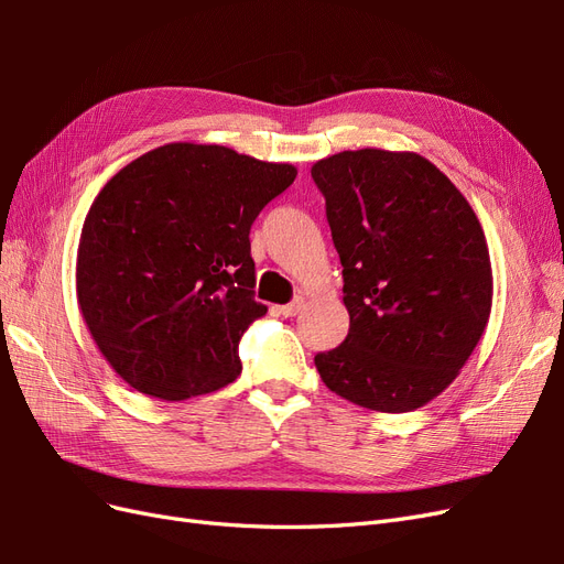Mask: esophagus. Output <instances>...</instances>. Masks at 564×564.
Returning a JSON list of instances; mask_svg holds the SVG:
<instances>
[{
    "label": "esophagus",
    "instance_id": "obj_1",
    "mask_svg": "<svg viewBox=\"0 0 564 564\" xmlns=\"http://www.w3.org/2000/svg\"><path fill=\"white\" fill-rule=\"evenodd\" d=\"M301 308H303V299H296V301L286 303V305H278L275 313L282 315V317H296L301 313Z\"/></svg>",
    "mask_w": 564,
    "mask_h": 564
}]
</instances>
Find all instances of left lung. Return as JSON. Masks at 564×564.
<instances>
[{"instance_id":"8db88e82","label":"left lung","mask_w":564,"mask_h":564,"mask_svg":"<svg viewBox=\"0 0 564 564\" xmlns=\"http://www.w3.org/2000/svg\"><path fill=\"white\" fill-rule=\"evenodd\" d=\"M344 265L350 329L315 355L336 395L373 412H414L466 365L491 311L480 220L416 152L344 150L311 169Z\"/></svg>"}]
</instances>
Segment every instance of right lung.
<instances>
[{"label": "right lung", "mask_w": 564, "mask_h": 564, "mask_svg": "<svg viewBox=\"0 0 564 564\" xmlns=\"http://www.w3.org/2000/svg\"><path fill=\"white\" fill-rule=\"evenodd\" d=\"M294 178L292 164L169 143L106 183L79 237L77 301L131 388L178 402L240 377L237 344L268 313L249 230Z\"/></svg>", "instance_id": "add662e5"}]
</instances>
